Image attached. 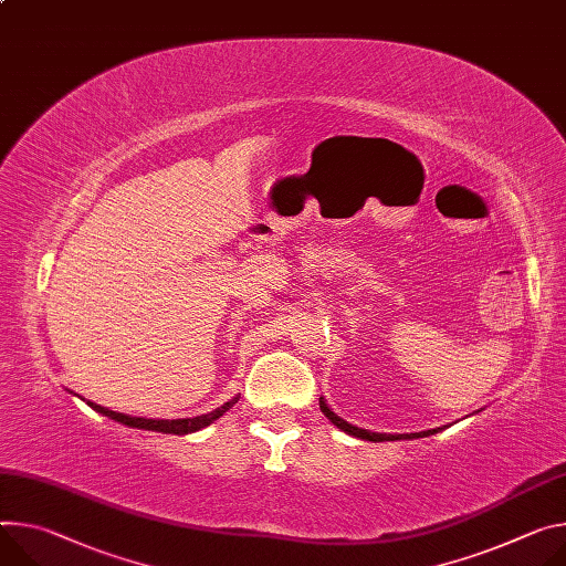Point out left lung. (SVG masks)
Segmentation results:
<instances>
[{"label":"left lung","instance_id":"8db88e82","mask_svg":"<svg viewBox=\"0 0 566 566\" xmlns=\"http://www.w3.org/2000/svg\"><path fill=\"white\" fill-rule=\"evenodd\" d=\"M321 410L325 413V418L338 427L340 431H345L347 436H354V438H361V440H370V442H388V440H410V438H427V436H433L438 431H442L444 427H438V429H429V431H420V433H377V431H368V429H358L349 422H345L343 418H338L334 410L325 403V399L321 397Z\"/></svg>","mask_w":566,"mask_h":566}]
</instances>
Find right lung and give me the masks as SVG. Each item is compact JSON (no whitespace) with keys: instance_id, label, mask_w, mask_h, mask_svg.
Here are the masks:
<instances>
[{"instance_id":"add662e5","label":"right lung","mask_w":566,"mask_h":566,"mask_svg":"<svg viewBox=\"0 0 566 566\" xmlns=\"http://www.w3.org/2000/svg\"><path fill=\"white\" fill-rule=\"evenodd\" d=\"M239 401V397H232L230 401H226L223 406L214 408L212 413H205V416H196V418H182V420H148V418H133V416H124V413H117V410H111L106 406H98L94 401H87L90 408H94L96 413L106 416L119 424H126V427H133V429H144V431H160V433H174V436H187V433H193V431H200L205 427H210L214 420H219L223 413H228V410Z\"/></svg>"}]
</instances>
